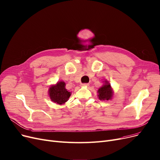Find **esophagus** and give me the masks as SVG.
Instances as JSON below:
<instances>
[{
    "label": "esophagus",
    "instance_id": "esophagus-1",
    "mask_svg": "<svg viewBox=\"0 0 160 160\" xmlns=\"http://www.w3.org/2000/svg\"><path fill=\"white\" fill-rule=\"evenodd\" d=\"M82 86H88L89 84H88V83H84V84H82Z\"/></svg>",
    "mask_w": 160,
    "mask_h": 160
}]
</instances>
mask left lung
<instances>
[{
    "label": "left lung",
    "mask_w": 160,
    "mask_h": 160,
    "mask_svg": "<svg viewBox=\"0 0 160 160\" xmlns=\"http://www.w3.org/2000/svg\"><path fill=\"white\" fill-rule=\"evenodd\" d=\"M98 97L100 100H109L112 99V91L110 84L108 83V82H106V84L98 89Z\"/></svg>",
    "instance_id": "obj_1"
}]
</instances>
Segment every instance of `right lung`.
Returning <instances> with one entry per match:
<instances>
[{"label":"right lung","mask_w":160,"mask_h":160,"mask_svg":"<svg viewBox=\"0 0 160 160\" xmlns=\"http://www.w3.org/2000/svg\"><path fill=\"white\" fill-rule=\"evenodd\" d=\"M49 95L52 101L59 105H62L67 101L71 93L65 89V83L59 82L55 86L50 87Z\"/></svg>","instance_id":"1"}]
</instances>
